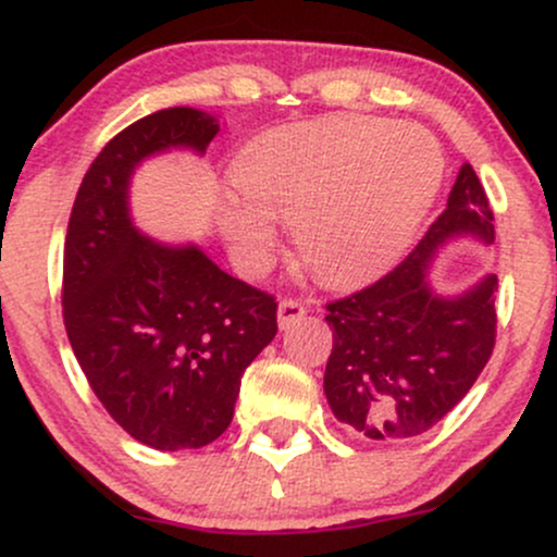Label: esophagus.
<instances>
[{
    "label": "esophagus",
    "instance_id": "obj_1",
    "mask_svg": "<svg viewBox=\"0 0 557 557\" xmlns=\"http://www.w3.org/2000/svg\"><path fill=\"white\" fill-rule=\"evenodd\" d=\"M304 314H306V309H304V304H300V300H296V298H283V300H280L277 322H280V327H283V330L290 327L293 322H298V319L304 317Z\"/></svg>",
    "mask_w": 557,
    "mask_h": 557
}]
</instances>
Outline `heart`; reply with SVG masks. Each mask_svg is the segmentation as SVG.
Wrapping results in <instances>:
<instances>
[{
  "label": "heart",
  "mask_w": 557,
  "mask_h": 557,
  "mask_svg": "<svg viewBox=\"0 0 557 557\" xmlns=\"http://www.w3.org/2000/svg\"><path fill=\"white\" fill-rule=\"evenodd\" d=\"M443 172L440 144L413 125L330 117L280 127L235 159V185L248 203L230 198L220 225L243 261L257 267L274 251L270 220H283L317 280L361 285L406 253Z\"/></svg>",
  "instance_id": "obj_1"
}]
</instances>
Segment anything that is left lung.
<instances>
[{"instance_id": "left-lung-1", "label": "left lung", "mask_w": 557, "mask_h": 557, "mask_svg": "<svg viewBox=\"0 0 557 557\" xmlns=\"http://www.w3.org/2000/svg\"><path fill=\"white\" fill-rule=\"evenodd\" d=\"M492 207L471 164H463L432 222L406 259L363 290L327 304L332 354L324 395L337 419L376 443L432 430L469 393L495 348L497 277L461 296L430 285L437 248L456 235L492 243Z\"/></svg>"}]
</instances>
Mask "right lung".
Masks as SVG:
<instances>
[{
  "label": "right lung",
  "mask_w": 557,
  "mask_h": 557,
  "mask_svg": "<svg viewBox=\"0 0 557 557\" xmlns=\"http://www.w3.org/2000/svg\"><path fill=\"white\" fill-rule=\"evenodd\" d=\"M214 114L170 107L117 133L83 177L67 222L62 317L88 385L138 443L190 450L233 421L240 376L277 335L270 293L198 246L140 235L127 185L146 157L203 154Z\"/></svg>",
  "instance_id": "obj_1"
}]
</instances>
